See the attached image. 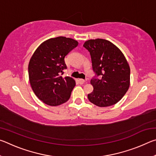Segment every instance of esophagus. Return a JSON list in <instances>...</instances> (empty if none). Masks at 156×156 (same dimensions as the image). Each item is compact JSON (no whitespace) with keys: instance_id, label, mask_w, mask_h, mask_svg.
<instances>
[{"instance_id":"34e87169","label":"esophagus","mask_w":156,"mask_h":156,"mask_svg":"<svg viewBox=\"0 0 156 156\" xmlns=\"http://www.w3.org/2000/svg\"><path fill=\"white\" fill-rule=\"evenodd\" d=\"M78 82H79V83H80V84H83L85 83V81H84L83 79H79Z\"/></svg>"}]
</instances>
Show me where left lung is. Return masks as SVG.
I'll return each mask as SVG.
<instances>
[{
  "label": "left lung",
  "instance_id": "left-lung-1",
  "mask_svg": "<svg viewBox=\"0 0 156 156\" xmlns=\"http://www.w3.org/2000/svg\"><path fill=\"white\" fill-rule=\"evenodd\" d=\"M90 53L92 67L99 78L91 80L94 90L88 94L91 103L112 106L122 98L130 86V67L125 55L112 42L91 39L84 45Z\"/></svg>",
  "mask_w": 156,
  "mask_h": 156
}]
</instances>
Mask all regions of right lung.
I'll use <instances>...</instances> for the list:
<instances>
[{"label":"right lung","mask_w":156,"mask_h":156,"mask_svg":"<svg viewBox=\"0 0 156 156\" xmlns=\"http://www.w3.org/2000/svg\"><path fill=\"white\" fill-rule=\"evenodd\" d=\"M78 44L77 41L64 36L49 38L31 56L28 65L29 80L34 93L44 104L58 106L69 99L76 81L62 75L67 68L65 56Z\"/></svg>","instance_id":"right-lung-1"}]
</instances>
